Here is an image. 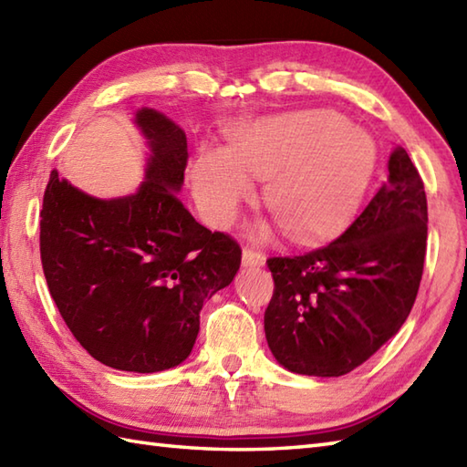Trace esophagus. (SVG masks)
I'll return each mask as SVG.
<instances>
[{
    "instance_id": "esophagus-1",
    "label": "esophagus",
    "mask_w": 467,
    "mask_h": 467,
    "mask_svg": "<svg viewBox=\"0 0 467 467\" xmlns=\"http://www.w3.org/2000/svg\"><path fill=\"white\" fill-rule=\"evenodd\" d=\"M243 265L261 266V265H265V254L261 251L253 249V246H244V249H243Z\"/></svg>"
}]
</instances>
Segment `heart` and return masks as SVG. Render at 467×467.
I'll return each mask as SVG.
<instances>
[{"mask_svg":"<svg viewBox=\"0 0 467 467\" xmlns=\"http://www.w3.org/2000/svg\"><path fill=\"white\" fill-rule=\"evenodd\" d=\"M375 142L333 110L266 118L233 138L226 154L204 150L192 166L198 204L216 226L231 224L265 178L266 208L295 239H321L359 208L375 168Z\"/></svg>","mask_w":467,"mask_h":467,"instance_id":"b5f03b06","label":"heart"}]
</instances>
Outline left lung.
<instances>
[{"instance_id": "left-lung-1", "label": "left lung", "mask_w": 467, "mask_h": 467, "mask_svg": "<svg viewBox=\"0 0 467 467\" xmlns=\"http://www.w3.org/2000/svg\"><path fill=\"white\" fill-rule=\"evenodd\" d=\"M387 168V182L341 236L266 259L275 281L265 311L266 343L293 373H349L408 319L423 275L428 198L401 146Z\"/></svg>"}]
</instances>
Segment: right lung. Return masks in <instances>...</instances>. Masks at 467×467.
Returning <instances> with one entry per match:
<instances>
[{"mask_svg":"<svg viewBox=\"0 0 467 467\" xmlns=\"http://www.w3.org/2000/svg\"><path fill=\"white\" fill-rule=\"evenodd\" d=\"M136 122L150 146L138 192L100 201L52 171L39 254L76 341L114 369L154 373L191 355L202 305L231 285L243 251L198 224L176 196L188 162L182 128L150 108Z\"/></svg>","mask_w":467,"mask_h":467,"instance_id":"add662e5","label":"right lung"}]
</instances>
